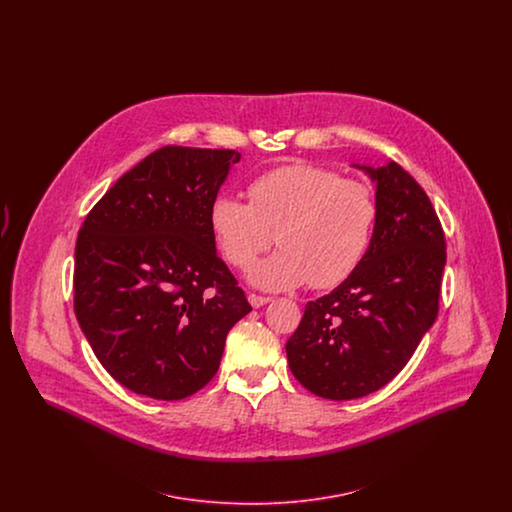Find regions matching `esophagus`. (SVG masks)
I'll list each match as a JSON object with an SVG mask.
<instances>
[{"mask_svg": "<svg viewBox=\"0 0 512 512\" xmlns=\"http://www.w3.org/2000/svg\"><path fill=\"white\" fill-rule=\"evenodd\" d=\"M247 301L251 303L253 309H259V307L267 305L268 301H270V297H263V295H257V293H249V295H247Z\"/></svg>", "mask_w": 512, "mask_h": 512, "instance_id": "1", "label": "esophagus"}]
</instances>
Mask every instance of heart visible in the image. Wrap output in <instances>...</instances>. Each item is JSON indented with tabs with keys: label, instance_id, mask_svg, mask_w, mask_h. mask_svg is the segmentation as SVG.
<instances>
[{
	"label": "heart",
	"instance_id": "heart-1",
	"mask_svg": "<svg viewBox=\"0 0 512 512\" xmlns=\"http://www.w3.org/2000/svg\"><path fill=\"white\" fill-rule=\"evenodd\" d=\"M249 203L217 195L209 226L222 257L244 268L270 244L280 247L249 268V282L280 292L303 284H341L365 257L376 224V197L359 180L315 165H288L257 176Z\"/></svg>",
	"mask_w": 512,
	"mask_h": 512
}]
</instances>
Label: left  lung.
Returning a JSON list of instances; mask_svg holds the SVG:
<instances>
[{
	"instance_id": "8db88e82",
	"label": "left lung",
	"mask_w": 512,
	"mask_h": 512,
	"mask_svg": "<svg viewBox=\"0 0 512 512\" xmlns=\"http://www.w3.org/2000/svg\"><path fill=\"white\" fill-rule=\"evenodd\" d=\"M376 182V224L363 261L336 290L309 301L286 343L293 376L332 401L391 382L438 317L445 236L407 171L353 165Z\"/></svg>"
}]
</instances>
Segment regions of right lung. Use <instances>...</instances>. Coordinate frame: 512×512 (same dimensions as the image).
I'll list each match as a JSON object with an SVG mask.
<instances>
[{
	"mask_svg": "<svg viewBox=\"0 0 512 512\" xmlns=\"http://www.w3.org/2000/svg\"><path fill=\"white\" fill-rule=\"evenodd\" d=\"M240 159L161 147L122 174L78 232L74 313L99 363L134 393L176 401L201 390L251 311L209 226Z\"/></svg>",
	"mask_w": 512,
	"mask_h": 512,
	"instance_id": "obj_1",
	"label": "right lung"
}]
</instances>
